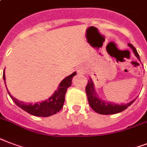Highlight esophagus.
<instances>
[{
    "instance_id": "1",
    "label": "esophagus",
    "mask_w": 147,
    "mask_h": 147,
    "mask_svg": "<svg viewBox=\"0 0 147 147\" xmlns=\"http://www.w3.org/2000/svg\"><path fill=\"white\" fill-rule=\"evenodd\" d=\"M78 74H84L86 73V68L84 67H80L78 68Z\"/></svg>"
}]
</instances>
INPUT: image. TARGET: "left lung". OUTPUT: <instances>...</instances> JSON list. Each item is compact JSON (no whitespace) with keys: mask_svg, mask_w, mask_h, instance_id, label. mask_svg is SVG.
<instances>
[{"mask_svg":"<svg viewBox=\"0 0 147 147\" xmlns=\"http://www.w3.org/2000/svg\"><path fill=\"white\" fill-rule=\"evenodd\" d=\"M128 46L132 49L136 57L140 61V56H139L135 47L130 43L128 44ZM86 94L88 96V102H89V105L91 107V109L94 111H96L97 113L101 115H113L121 112V111L125 110L129 106H130L136 99H133L129 103L120 104V105L111 102V101H105L103 99L100 98L96 93L95 89H94V84L91 78H90V80H88V84L86 86Z\"/></svg>","mask_w":147,"mask_h":147,"instance_id":"obj_1","label":"left lung"}]
</instances>
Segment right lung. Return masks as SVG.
Returning a JSON list of instances; mask_svg holds the SVG:
<instances>
[{"instance_id":"add662e5","label":"right lung","mask_w":147,"mask_h":147,"mask_svg":"<svg viewBox=\"0 0 147 147\" xmlns=\"http://www.w3.org/2000/svg\"><path fill=\"white\" fill-rule=\"evenodd\" d=\"M5 69L3 73V78H4V84L5 83ZM77 74V73L74 72L72 74L69 75L68 77L65 78L61 82L59 83L58 89L54 91L53 95L42 102H36V104L25 103L24 101H19L13 96L11 95V94L7 90V93L9 94L10 97L14 101L18 106L23 109L24 111H27L28 113L38 117H48L57 114L59 111L63 106V103L65 101V94L67 92V88L72 84V78ZM6 85V84H5Z\"/></svg>"}]
</instances>
